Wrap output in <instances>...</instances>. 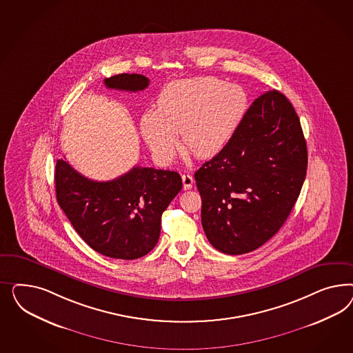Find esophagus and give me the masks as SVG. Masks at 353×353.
<instances>
[{
  "label": "esophagus",
  "mask_w": 353,
  "mask_h": 353,
  "mask_svg": "<svg viewBox=\"0 0 353 353\" xmlns=\"http://www.w3.org/2000/svg\"><path fill=\"white\" fill-rule=\"evenodd\" d=\"M182 185H183L185 190L192 189V185H194V179H192V174H182Z\"/></svg>",
  "instance_id": "1"
}]
</instances>
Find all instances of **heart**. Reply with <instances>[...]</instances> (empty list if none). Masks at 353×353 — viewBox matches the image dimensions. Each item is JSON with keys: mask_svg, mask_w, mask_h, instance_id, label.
Returning <instances> with one entry per match:
<instances>
[{"mask_svg": "<svg viewBox=\"0 0 353 353\" xmlns=\"http://www.w3.org/2000/svg\"><path fill=\"white\" fill-rule=\"evenodd\" d=\"M246 106V93L241 86L226 85L212 77L180 80L161 90L157 111L142 114L139 132L161 163L173 158L179 133L185 149L196 158L208 159L234 137Z\"/></svg>", "mask_w": 353, "mask_h": 353, "instance_id": "heart-1", "label": "heart"}]
</instances>
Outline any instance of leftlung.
<instances>
[{"label": "left lung", "mask_w": 353, "mask_h": 353, "mask_svg": "<svg viewBox=\"0 0 353 353\" xmlns=\"http://www.w3.org/2000/svg\"><path fill=\"white\" fill-rule=\"evenodd\" d=\"M307 165L295 108L276 89L261 94L228 146L195 172L210 243L228 255L263 246L289 217Z\"/></svg>", "instance_id": "1"}]
</instances>
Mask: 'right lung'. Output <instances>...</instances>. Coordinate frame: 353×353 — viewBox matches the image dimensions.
I'll return each mask as SVG.
<instances>
[{
	"label": "right lung",
	"instance_id": "1",
	"mask_svg": "<svg viewBox=\"0 0 353 353\" xmlns=\"http://www.w3.org/2000/svg\"><path fill=\"white\" fill-rule=\"evenodd\" d=\"M139 74L105 79L110 89L139 92L149 86ZM57 201L77 234L94 251L114 259L145 256L161 234V214L182 189L180 174L133 167L112 181H93L67 161L55 165Z\"/></svg>",
	"mask_w": 353,
	"mask_h": 353
}]
</instances>
